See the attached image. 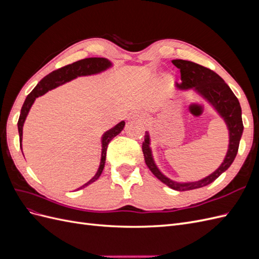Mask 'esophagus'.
<instances>
[{"instance_id":"esophagus-1","label":"esophagus","mask_w":259,"mask_h":259,"mask_svg":"<svg viewBox=\"0 0 259 259\" xmlns=\"http://www.w3.org/2000/svg\"><path fill=\"white\" fill-rule=\"evenodd\" d=\"M144 115L143 114H139V113H136V112H134V113H131L130 115H128V120L130 121H133V120H137V121H144Z\"/></svg>"}]
</instances>
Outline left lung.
Returning <instances> with one entry per match:
<instances>
[{
    "label": "left lung",
    "mask_w": 259,
    "mask_h": 259,
    "mask_svg": "<svg viewBox=\"0 0 259 259\" xmlns=\"http://www.w3.org/2000/svg\"><path fill=\"white\" fill-rule=\"evenodd\" d=\"M173 64L180 69V73H182L183 82L177 84V88L182 90L194 89L201 93L215 107L219 114L224 117V120L228 125L230 136L228 152H227L222 165L213 174L195 183L179 184L164 176L159 168L156 167L152 159L150 147H149L150 139H149V134L146 132L145 142L143 143V152L145 162L149 169L152 171L156 178L160 179L162 183L167 185L171 189L177 191H187L198 189V188H202L213 183L231 165L234 158L237 156L240 139L243 133L242 111L236 95H234L227 83L213 70L195 64V62L183 59H175L173 60Z\"/></svg>",
    "instance_id": "left-lung-1"
}]
</instances>
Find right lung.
<instances>
[{
    "mask_svg": "<svg viewBox=\"0 0 259 259\" xmlns=\"http://www.w3.org/2000/svg\"><path fill=\"white\" fill-rule=\"evenodd\" d=\"M110 66H111L110 61L107 60L106 58H100V57L85 58V59H81L79 61H75L71 65H67L65 67L55 70V71L44 76L43 79L38 82V84L33 89V91L27 96L25 103H23V105H22L20 115H19V120L17 123L18 124V133H19V140H20V148H21V140H22L23 123H25V120L28 115L30 108L34 103L36 97L42 96L50 90H53L61 84L71 81L72 79H75L76 76L95 74L100 71H104V70H106ZM124 125H125V122L122 121L119 124H116L115 126L112 127L111 130L107 131L103 135V138H101L103 149H101V160H100L99 168L97 170V173L95 174V176H94L89 183H86L81 188H84V187L89 186L90 184L95 182V180H97L98 177L101 175V173H103V169L105 167V163H106V154H107L108 145L111 142L112 138H114L117 134H120L121 131L124 127Z\"/></svg>",
    "mask_w": 259,
    "mask_h": 259,
    "instance_id": "obj_1",
    "label": "right lung"
}]
</instances>
